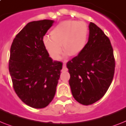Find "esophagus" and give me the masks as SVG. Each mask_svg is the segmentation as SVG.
<instances>
[{"label": "esophagus", "mask_w": 126, "mask_h": 126, "mask_svg": "<svg viewBox=\"0 0 126 126\" xmlns=\"http://www.w3.org/2000/svg\"><path fill=\"white\" fill-rule=\"evenodd\" d=\"M66 70H67V68H66V64H65V63H64L63 65L62 71H63V72H64V71H66Z\"/></svg>", "instance_id": "1"}]
</instances>
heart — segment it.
<instances>
[{
    "label": "heart",
    "mask_w": 126,
    "mask_h": 126,
    "mask_svg": "<svg viewBox=\"0 0 126 126\" xmlns=\"http://www.w3.org/2000/svg\"><path fill=\"white\" fill-rule=\"evenodd\" d=\"M89 27L83 21L66 20L62 21L50 32L51 38L45 37L43 45L54 60H59L63 51L70 56L80 54L86 46Z\"/></svg>",
    "instance_id": "b5f03b06"
}]
</instances>
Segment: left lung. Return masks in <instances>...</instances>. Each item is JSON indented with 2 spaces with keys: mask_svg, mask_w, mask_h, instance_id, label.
<instances>
[{
  "mask_svg": "<svg viewBox=\"0 0 126 126\" xmlns=\"http://www.w3.org/2000/svg\"><path fill=\"white\" fill-rule=\"evenodd\" d=\"M89 28V37L84 50L66 63L72 96L85 106L104 96L112 82L115 67L109 39L93 22Z\"/></svg>",
  "mask_w": 126,
  "mask_h": 126,
  "instance_id": "obj_1",
  "label": "left lung"
}]
</instances>
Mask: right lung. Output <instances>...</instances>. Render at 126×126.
Wrapping results in <instances>:
<instances>
[{"label": "right lung", "mask_w": 126, "mask_h": 126, "mask_svg": "<svg viewBox=\"0 0 126 126\" xmlns=\"http://www.w3.org/2000/svg\"><path fill=\"white\" fill-rule=\"evenodd\" d=\"M54 20L28 23L15 36L10 49L9 71L13 89L30 107H47L56 94L63 63L53 61L43 45V37Z\"/></svg>", "instance_id": "obj_1"}]
</instances>
